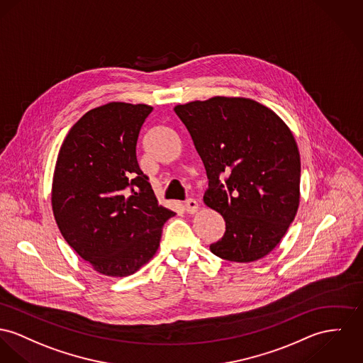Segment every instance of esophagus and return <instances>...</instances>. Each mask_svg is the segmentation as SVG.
<instances>
[{
    "label": "esophagus",
    "instance_id": "34e87169",
    "mask_svg": "<svg viewBox=\"0 0 363 363\" xmlns=\"http://www.w3.org/2000/svg\"><path fill=\"white\" fill-rule=\"evenodd\" d=\"M185 210L189 214H195V213H197V210H199V203L194 200V199H188L185 201Z\"/></svg>",
    "mask_w": 363,
    "mask_h": 363
}]
</instances>
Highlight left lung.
I'll return each instance as SVG.
<instances>
[{
    "label": "left lung",
    "mask_w": 363,
    "mask_h": 363,
    "mask_svg": "<svg viewBox=\"0 0 363 363\" xmlns=\"http://www.w3.org/2000/svg\"><path fill=\"white\" fill-rule=\"evenodd\" d=\"M208 178L204 204L225 220L217 257L251 262L279 245L300 204L301 162L279 116L249 98L213 96L174 108Z\"/></svg>",
    "instance_id": "obj_1"
}]
</instances>
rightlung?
<instances>
[{
  "label": "right lung",
  "instance_id": "add662e5",
  "mask_svg": "<svg viewBox=\"0 0 363 363\" xmlns=\"http://www.w3.org/2000/svg\"><path fill=\"white\" fill-rule=\"evenodd\" d=\"M149 105L109 102L94 108L63 140L52 178L57 228L98 274L124 278L147 264L174 211L157 203L137 160Z\"/></svg>",
  "mask_w": 363,
  "mask_h": 363
}]
</instances>
